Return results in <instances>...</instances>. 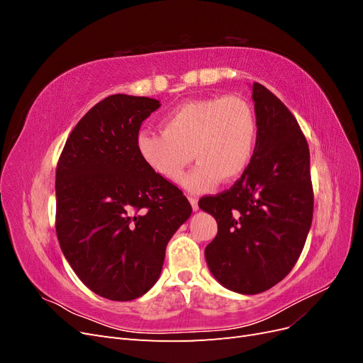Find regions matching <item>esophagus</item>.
I'll return each mask as SVG.
<instances>
[{
  "label": "esophagus",
  "instance_id": "1",
  "mask_svg": "<svg viewBox=\"0 0 363 363\" xmlns=\"http://www.w3.org/2000/svg\"><path fill=\"white\" fill-rule=\"evenodd\" d=\"M189 203H191L194 211H199V199H195V196H189Z\"/></svg>",
  "mask_w": 363,
  "mask_h": 363
}]
</instances>
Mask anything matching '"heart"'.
<instances>
[{
	"instance_id": "b5f03b06",
	"label": "heart",
	"mask_w": 363,
	"mask_h": 363,
	"mask_svg": "<svg viewBox=\"0 0 363 363\" xmlns=\"http://www.w3.org/2000/svg\"><path fill=\"white\" fill-rule=\"evenodd\" d=\"M256 144V112L239 96L186 101L163 116L162 131L140 130L136 136L142 162L168 182H177L191 162L199 160L182 182L195 194L211 191L219 180L240 177L255 157Z\"/></svg>"
}]
</instances>
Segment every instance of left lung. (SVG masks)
<instances>
[{
    "label": "left lung",
    "instance_id": "obj_1",
    "mask_svg": "<svg viewBox=\"0 0 363 363\" xmlns=\"http://www.w3.org/2000/svg\"><path fill=\"white\" fill-rule=\"evenodd\" d=\"M257 144L250 167L232 188L203 196L200 208L218 223L204 250L224 288L260 294L288 276L306 244L313 216L309 145L289 108L252 83Z\"/></svg>",
    "mask_w": 363,
    "mask_h": 363
}]
</instances>
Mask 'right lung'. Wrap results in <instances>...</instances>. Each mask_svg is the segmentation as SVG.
<instances>
[{"instance_id":"1","label":"right lung","mask_w":363,"mask_h":363,"mask_svg":"<svg viewBox=\"0 0 363 363\" xmlns=\"http://www.w3.org/2000/svg\"><path fill=\"white\" fill-rule=\"evenodd\" d=\"M160 107L148 96L104 98L71 131L56 169V233L92 292L130 301L157 281L164 250L192 213L183 192L142 162L136 136Z\"/></svg>"}]
</instances>
